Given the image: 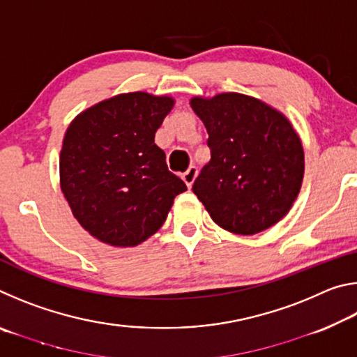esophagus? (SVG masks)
Instances as JSON below:
<instances>
[{
    "mask_svg": "<svg viewBox=\"0 0 357 357\" xmlns=\"http://www.w3.org/2000/svg\"><path fill=\"white\" fill-rule=\"evenodd\" d=\"M197 174H198L197 167H189V168H187V172L183 173V181L185 183V185L189 187V189L193 185V183H195Z\"/></svg>",
    "mask_w": 357,
    "mask_h": 357,
    "instance_id": "34e87169",
    "label": "esophagus"
}]
</instances>
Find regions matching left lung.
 <instances>
[{
  "label": "left lung",
  "instance_id": "8db88e82",
  "mask_svg": "<svg viewBox=\"0 0 357 357\" xmlns=\"http://www.w3.org/2000/svg\"><path fill=\"white\" fill-rule=\"evenodd\" d=\"M190 107L209 135L211 160L192 190L211 219L244 236L280 222L304 178V149L289 119L241 93L195 96Z\"/></svg>",
  "mask_w": 357,
  "mask_h": 357
}]
</instances>
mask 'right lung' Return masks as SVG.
I'll return each mask as SVG.
<instances>
[{
	"label": "right lung",
	"instance_id": "right-lung-1",
	"mask_svg": "<svg viewBox=\"0 0 357 357\" xmlns=\"http://www.w3.org/2000/svg\"><path fill=\"white\" fill-rule=\"evenodd\" d=\"M173 105L172 96L123 93L83 110L66 130L59 184L78 223L100 243L142 244L187 190L154 143Z\"/></svg>",
	"mask_w": 357,
	"mask_h": 357
}]
</instances>
